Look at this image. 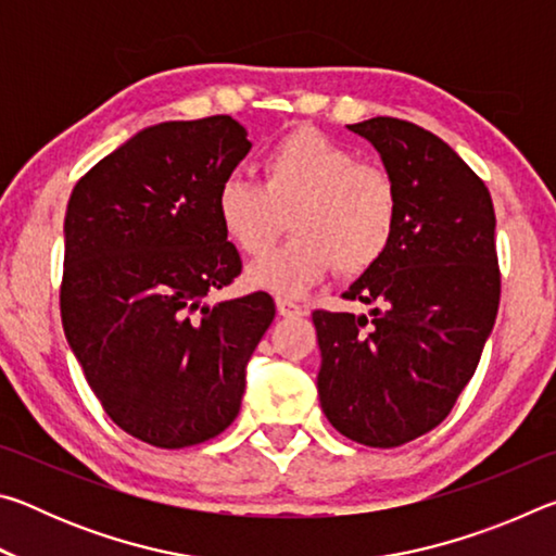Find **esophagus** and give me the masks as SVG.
<instances>
[{"mask_svg": "<svg viewBox=\"0 0 556 556\" xmlns=\"http://www.w3.org/2000/svg\"><path fill=\"white\" fill-rule=\"evenodd\" d=\"M277 312H279V316H287V318H291V316H306V314H308V308H306V306H301V304H296V301H291V299L277 296Z\"/></svg>", "mask_w": 556, "mask_h": 556, "instance_id": "esophagus-1", "label": "esophagus"}]
</instances>
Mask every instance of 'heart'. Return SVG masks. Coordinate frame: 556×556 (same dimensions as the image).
Listing matches in <instances>:
<instances>
[{
    "mask_svg": "<svg viewBox=\"0 0 556 556\" xmlns=\"http://www.w3.org/2000/svg\"><path fill=\"white\" fill-rule=\"evenodd\" d=\"M215 215L242 255L257 257L285 225L294 238L248 269L250 285L294 296L333 267L355 277L390 250L400 223L394 178L357 162L316 129H296L262 156V184L230 176L215 193Z\"/></svg>",
    "mask_w": 556,
    "mask_h": 556,
    "instance_id": "heart-1",
    "label": "heart"
}]
</instances>
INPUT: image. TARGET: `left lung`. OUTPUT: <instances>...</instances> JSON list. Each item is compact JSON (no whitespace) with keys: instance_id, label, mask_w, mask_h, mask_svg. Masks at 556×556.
Segmentation results:
<instances>
[{"instance_id":"1","label":"left lung","mask_w":556,"mask_h":556,"mask_svg":"<svg viewBox=\"0 0 556 556\" xmlns=\"http://www.w3.org/2000/svg\"><path fill=\"white\" fill-rule=\"evenodd\" d=\"M348 129L368 139L400 191L390 250L343 299L318 308V397L343 437L375 448L427 434L473 378L501 304L495 211L485 184L437 135L397 117Z\"/></svg>"}]
</instances>
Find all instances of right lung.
<instances>
[{"instance_id":"1","label":"right lung","mask_w":556,"mask_h":556,"mask_svg":"<svg viewBox=\"0 0 556 556\" xmlns=\"http://www.w3.org/2000/svg\"><path fill=\"white\" fill-rule=\"evenodd\" d=\"M250 147L228 115L162 122L71 193L63 331L108 417L144 444L184 448L228 429L275 318L265 291L203 304L242 269L215 193Z\"/></svg>"}]
</instances>
